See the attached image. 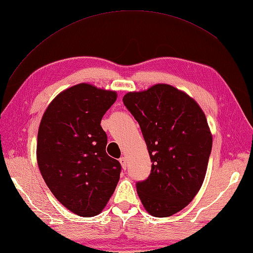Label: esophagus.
Instances as JSON below:
<instances>
[{
  "label": "esophagus",
  "instance_id": "1",
  "mask_svg": "<svg viewBox=\"0 0 253 253\" xmlns=\"http://www.w3.org/2000/svg\"><path fill=\"white\" fill-rule=\"evenodd\" d=\"M120 163H121V165H122V168H123L124 169H126V166H127V159H126L125 157H122V158L120 159Z\"/></svg>",
  "mask_w": 253,
  "mask_h": 253
}]
</instances>
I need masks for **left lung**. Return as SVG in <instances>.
Returning a JSON list of instances; mask_svg holds the SVG:
<instances>
[{
    "mask_svg": "<svg viewBox=\"0 0 253 253\" xmlns=\"http://www.w3.org/2000/svg\"><path fill=\"white\" fill-rule=\"evenodd\" d=\"M123 102L141 128L151 174L137 182L146 211L168 217L189 204L207 174L212 133L206 114L184 91L157 84L128 92Z\"/></svg>",
    "mask_w": 253,
    "mask_h": 253,
    "instance_id": "8db88e82",
    "label": "left lung"
}]
</instances>
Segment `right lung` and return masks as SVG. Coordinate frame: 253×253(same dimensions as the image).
<instances>
[{"mask_svg":"<svg viewBox=\"0 0 253 253\" xmlns=\"http://www.w3.org/2000/svg\"><path fill=\"white\" fill-rule=\"evenodd\" d=\"M116 99V91L78 84L58 93L41 118L40 173L57 200L82 217L100 214L120 180L121 164L107 155L101 127Z\"/></svg>","mask_w":253,"mask_h":253,"instance_id":"1","label":"right lung"}]
</instances>
